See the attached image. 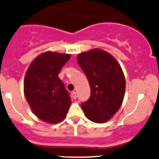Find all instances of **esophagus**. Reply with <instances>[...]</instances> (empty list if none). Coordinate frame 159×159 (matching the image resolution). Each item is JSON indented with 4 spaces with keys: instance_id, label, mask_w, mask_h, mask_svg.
I'll use <instances>...</instances> for the list:
<instances>
[{
    "instance_id": "obj_1",
    "label": "esophagus",
    "mask_w": 159,
    "mask_h": 159,
    "mask_svg": "<svg viewBox=\"0 0 159 159\" xmlns=\"http://www.w3.org/2000/svg\"><path fill=\"white\" fill-rule=\"evenodd\" d=\"M71 95H72L73 98H74V99H76V97H77V95H76V92L73 91L72 93H71Z\"/></svg>"
}]
</instances>
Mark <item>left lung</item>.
<instances>
[{
    "instance_id": "1",
    "label": "left lung",
    "mask_w": 159,
    "mask_h": 159,
    "mask_svg": "<svg viewBox=\"0 0 159 159\" xmlns=\"http://www.w3.org/2000/svg\"><path fill=\"white\" fill-rule=\"evenodd\" d=\"M77 62L91 89V96L81 104L82 109L93 122H106L119 110L124 99L126 82L120 64L101 49L81 53Z\"/></svg>"
}]
</instances>
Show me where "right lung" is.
Listing matches in <instances>:
<instances>
[{
	"label": "right lung",
	"instance_id": "right-lung-1",
	"mask_svg": "<svg viewBox=\"0 0 159 159\" xmlns=\"http://www.w3.org/2000/svg\"><path fill=\"white\" fill-rule=\"evenodd\" d=\"M70 54L48 52L38 56L27 70L25 97L33 113L49 124H57L66 117L71 99L58 77Z\"/></svg>",
	"mask_w": 159,
	"mask_h": 159
}]
</instances>
